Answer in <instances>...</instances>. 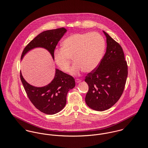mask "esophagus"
I'll list each match as a JSON object with an SVG mask.
<instances>
[{"label": "esophagus", "mask_w": 148, "mask_h": 148, "mask_svg": "<svg viewBox=\"0 0 148 148\" xmlns=\"http://www.w3.org/2000/svg\"><path fill=\"white\" fill-rule=\"evenodd\" d=\"M81 81V80L79 79H78V78L75 79V82H76L77 83H79Z\"/></svg>", "instance_id": "esophagus-1"}]
</instances>
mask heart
I'll use <instances>...</instances> for the list:
<instances>
[{
  "instance_id": "heart-1",
  "label": "heart",
  "mask_w": 148,
  "mask_h": 148,
  "mask_svg": "<svg viewBox=\"0 0 148 148\" xmlns=\"http://www.w3.org/2000/svg\"><path fill=\"white\" fill-rule=\"evenodd\" d=\"M61 45L62 49L54 51V61L60 70L67 72L73 57L75 62L70 71L72 75L82 71H94L101 61L105 47L103 37L97 32L72 34L65 38Z\"/></svg>"
}]
</instances>
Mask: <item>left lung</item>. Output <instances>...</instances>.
<instances>
[{"mask_svg": "<svg viewBox=\"0 0 148 148\" xmlns=\"http://www.w3.org/2000/svg\"><path fill=\"white\" fill-rule=\"evenodd\" d=\"M106 51L98 66L85 77L89 86L85 102L90 108L104 111L120 98L127 77V66L121 46L108 34Z\"/></svg>", "mask_w": 148, "mask_h": 148, "instance_id": "8db88e82", "label": "left lung"}]
</instances>
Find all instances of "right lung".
<instances>
[{"instance_id":"add662e5","label":"right lung","mask_w":148,"mask_h":148,"mask_svg":"<svg viewBox=\"0 0 148 148\" xmlns=\"http://www.w3.org/2000/svg\"><path fill=\"white\" fill-rule=\"evenodd\" d=\"M64 28L45 31L37 35L25 48L21 60L30 50L35 48L47 50L54 59V50L60 39L66 32ZM22 83L30 101L39 110L47 114H54L61 111L66 105L68 91L75 86L74 78L56 69L54 79L43 87H35L26 81L21 72Z\"/></svg>"}]
</instances>
